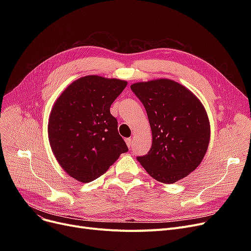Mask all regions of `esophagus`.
Listing matches in <instances>:
<instances>
[{"mask_svg": "<svg viewBox=\"0 0 251 251\" xmlns=\"http://www.w3.org/2000/svg\"><path fill=\"white\" fill-rule=\"evenodd\" d=\"M125 141H126V144H127V147H128L129 149H130L131 147H132V140H131V138H126Z\"/></svg>", "mask_w": 251, "mask_h": 251, "instance_id": "obj_1", "label": "esophagus"}]
</instances>
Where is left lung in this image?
<instances>
[{
	"label": "left lung",
	"instance_id": "8db88e82",
	"mask_svg": "<svg viewBox=\"0 0 251 251\" xmlns=\"http://www.w3.org/2000/svg\"><path fill=\"white\" fill-rule=\"evenodd\" d=\"M143 103L152 133L150 151L137 161L155 180L172 184L199 167L207 151L210 127L205 109L192 92L171 79L130 86Z\"/></svg>",
	"mask_w": 251,
	"mask_h": 251
}]
</instances>
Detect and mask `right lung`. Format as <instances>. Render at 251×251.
Returning <instances> with one entry per match:
<instances>
[{
	"mask_svg": "<svg viewBox=\"0 0 251 251\" xmlns=\"http://www.w3.org/2000/svg\"><path fill=\"white\" fill-rule=\"evenodd\" d=\"M126 85L120 79L87 75L73 81L55 101L48 125L50 144L59 165L77 181L96 180L128 151L110 112Z\"/></svg>",
	"mask_w": 251,
	"mask_h": 251,
	"instance_id": "right-lung-1",
	"label": "right lung"
}]
</instances>
